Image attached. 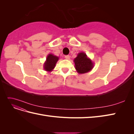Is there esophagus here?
I'll return each mask as SVG.
<instances>
[{"instance_id": "obj_1", "label": "esophagus", "mask_w": 134, "mask_h": 134, "mask_svg": "<svg viewBox=\"0 0 134 134\" xmlns=\"http://www.w3.org/2000/svg\"><path fill=\"white\" fill-rule=\"evenodd\" d=\"M65 59H67V60H69L70 59V56L69 55H65Z\"/></svg>"}]
</instances>
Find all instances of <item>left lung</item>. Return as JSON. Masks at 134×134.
Wrapping results in <instances>:
<instances>
[{
	"instance_id": "1",
	"label": "left lung",
	"mask_w": 134,
	"mask_h": 134,
	"mask_svg": "<svg viewBox=\"0 0 134 134\" xmlns=\"http://www.w3.org/2000/svg\"><path fill=\"white\" fill-rule=\"evenodd\" d=\"M75 68L79 74H84L91 71L94 64L92 61L87 57L84 52H80L77 55V57L74 60Z\"/></svg>"
}]
</instances>
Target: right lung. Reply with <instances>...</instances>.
Instances as JSON below:
<instances>
[{"instance_id": "right-lung-1", "label": "right lung", "mask_w": 134, "mask_h": 134, "mask_svg": "<svg viewBox=\"0 0 134 134\" xmlns=\"http://www.w3.org/2000/svg\"><path fill=\"white\" fill-rule=\"evenodd\" d=\"M59 58L52 54H48L47 56L46 62L43 65V69L45 71H51L55 67Z\"/></svg>"}]
</instances>
